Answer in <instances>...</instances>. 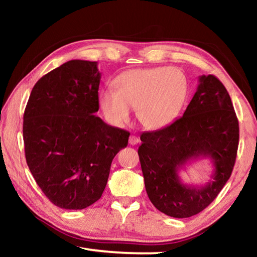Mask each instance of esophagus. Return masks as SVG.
Instances as JSON below:
<instances>
[{
    "label": "esophagus",
    "instance_id": "1",
    "mask_svg": "<svg viewBox=\"0 0 257 257\" xmlns=\"http://www.w3.org/2000/svg\"><path fill=\"white\" fill-rule=\"evenodd\" d=\"M139 143V139L137 136H134V135H132V136L129 137V144L130 145H136Z\"/></svg>",
    "mask_w": 257,
    "mask_h": 257
}]
</instances>
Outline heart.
I'll return each mask as SVG.
<instances>
[{
    "mask_svg": "<svg viewBox=\"0 0 257 257\" xmlns=\"http://www.w3.org/2000/svg\"><path fill=\"white\" fill-rule=\"evenodd\" d=\"M114 90L98 94V104L111 123L122 125L136 108L143 127L159 130L170 125L184 108L189 94L185 72L175 67L136 68L119 73L112 81Z\"/></svg>",
    "mask_w": 257,
    "mask_h": 257,
    "instance_id": "1",
    "label": "heart"
}]
</instances>
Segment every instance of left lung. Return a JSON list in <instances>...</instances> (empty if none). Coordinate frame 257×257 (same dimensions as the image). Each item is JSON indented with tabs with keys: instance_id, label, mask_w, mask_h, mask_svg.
I'll list each match as a JSON object with an SVG mask.
<instances>
[{
	"instance_id": "obj_1",
	"label": "left lung",
	"mask_w": 257,
	"mask_h": 257,
	"mask_svg": "<svg viewBox=\"0 0 257 257\" xmlns=\"http://www.w3.org/2000/svg\"><path fill=\"white\" fill-rule=\"evenodd\" d=\"M196 93L181 118L168 127L141 135L138 149L146 193L169 216L189 217L214 201L236 162L239 125L229 94L215 76H201ZM208 157L215 170L204 186L182 184L180 168Z\"/></svg>"
}]
</instances>
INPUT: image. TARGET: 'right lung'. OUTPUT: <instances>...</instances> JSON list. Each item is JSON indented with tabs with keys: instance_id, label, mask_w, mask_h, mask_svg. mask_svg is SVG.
<instances>
[{
	"instance_id": "add662e5",
	"label": "right lung",
	"mask_w": 257,
	"mask_h": 257,
	"mask_svg": "<svg viewBox=\"0 0 257 257\" xmlns=\"http://www.w3.org/2000/svg\"><path fill=\"white\" fill-rule=\"evenodd\" d=\"M101 73L97 62L71 60L43 76L24 114L28 168L43 193L64 210L101 198L112 160L129 133L95 115Z\"/></svg>"
}]
</instances>
